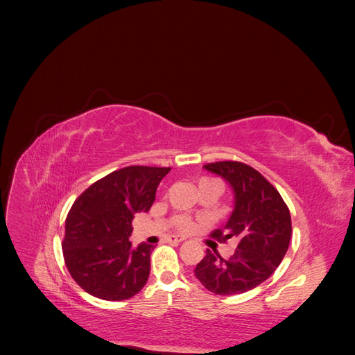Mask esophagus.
<instances>
[{"label": "esophagus", "mask_w": 355, "mask_h": 355, "mask_svg": "<svg viewBox=\"0 0 355 355\" xmlns=\"http://www.w3.org/2000/svg\"><path fill=\"white\" fill-rule=\"evenodd\" d=\"M167 241H168V243H175V244H178V243L185 241V239H184V237H168V239H167Z\"/></svg>", "instance_id": "esophagus-1"}]
</instances>
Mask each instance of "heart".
Segmentation results:
<instances>
[{
  "mask_svg": "<svg viewBox=\"0 0 355 355\" xmlns=\"http://www.w3.org/2000/svg\"><path fill=\"white\" fill-rule=\"evenodd\" d=\"M204 180H214V179H201L200 182H204ZM214 182H218V180H214ZM175 225H176V228L180 231H189L192 228V222L187 216L175 218Z\"/></svg>",
  "mask_w": 355,
  "mask_h": 355,
  "instance_id": "1",
  "label": "heart"
}]
</instances>
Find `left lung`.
Listing matches in <instances>:
<instances>
[{
	"label": "left lung",
	"mask_w": 355,
	"mask_h": 355,
	"mask_svg": "<svg viewBox=\"0 0 355 355\" xmlns=\"http://www.w3.org/2000/svg\"><path fill=\"white\" fill-rule=\"evenodd\" d=\"M204 168L231 185L235 204L227 225L210 237L220 243L237 239L228 259L210 252L194 270L200 283L214 295L249 292L270 278L282 263L292 237L287 204L259 171L240 161H218Z\"/></svg>",
	"instance_id": "obj_1"
}]
</instances>
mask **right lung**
I'll use <instances>...</instances> for the list:
<instances>
[{
	"mask_svg": "<svg viewBox=\"0 0 355 355\" xmlns=\"http://www.w3.org/2000/svg\"><path fill=\"white\" fill-rule=\"evenodd\" d=\"M170 167L128 166L96 180L73 201L67 216L63 259L73 282L103 300L130 299L146 284L154 250L132 249L136 213L148 211Z\"/></svg>",
	"mask_w": 355,
	"mask_h": 355,
	"instance_id": "1",
	"label": "right lung"
}]
</instances>
